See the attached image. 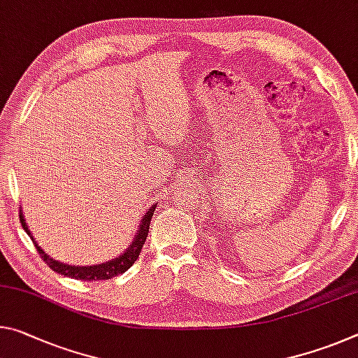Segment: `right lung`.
<instances>
[{
	"label": "right lung",
	"instance_id": "right-lung-1",
	"mask_svg": "<svg viewBox=\"0 0 358 358\" xmlns=\"http://www.w3.org/2000/svg\"><path fill=\"white\" fill-rule=\"evenodd\" d=\"M155 210H156V206H151L148 208V212L143 215V218H141V221H140L138 229H137V232H135L134 241H132V243H130V247L126 252L110 261H105V263L92 264V266L66 264V263H62V261H59V259H54L52 257H49V255L38 245L35 237L31 236V231L28 229L27 220L24 218V212H22V210H20V223H22V228L25 229V232L30 236L33 243H35V247L38 248L41 258L46 261L48 266L52 271L59 272V274H62V275L71 277V279H78V280H108V279H111V277H116L119 274H122V272H126L130 266L137 261L141 248H143V245H145L146 237H148L150 221L152 218Z\"/></svg>",
	"mask_w": 358,
	"mask_h": 358
}]
</instances>
